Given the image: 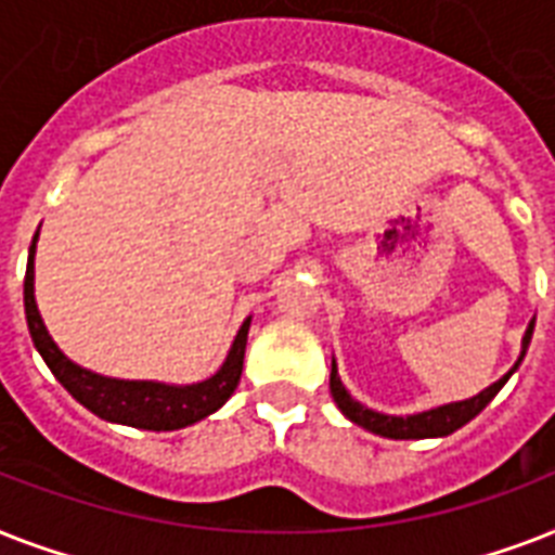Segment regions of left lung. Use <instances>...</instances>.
Wrapping results in <instances>:
<instances>
[{
  "label": "left lung",
  "mask_w": 555,
  "mask_h": 555,
  "mask_svg": "<svg viewBox=\"0 0 555 555\" xmlns=\"http://www.w3.org/2000/svg\"><path fill=\"white\" fill-rule=\"evenodd\" d=\"M535 328V317L527 325L525 337H521V354H518L516 365L504 374L501 379H495L492 386H487L483 391H478L475 397H466V400H455V403H443L435 405V409H426V412H414V414H383L374 412L369 405H363L360 400L348 395V388L343 386V379L337 374V360L331 357V397L334 403L339 405V412L346 414L348 421L363 426L365 431H374L379 438H391V440H423V438H447L452 431H457L461 426L473 421L475 414H481L490 400L499 395L504 383H507L516 369L525 360L527 348H530V339H533Z\"/></svg>",
  "instance_id": "8db88e82"
}]
</instances>
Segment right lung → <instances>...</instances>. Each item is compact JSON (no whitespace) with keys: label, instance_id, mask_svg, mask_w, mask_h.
<instances>
[{"label":"right lung","instance_id":"right-lung-1","mask_svg":"<svg viewBox=\"0 0 555 555\" xmlns=\"http://www.w3.org/2000/svg\"><path fill=\"white\" fill-rule=\"evenodd\" d=\"M37 238L39 230L34 233L28 250V270H25V320H28L30 339L39 357L46 360L68 395L98 414L108 423H124L134 429L146 431H176L192 426V423L204 421L207 414L218 412L221 405L230 400V395L242 379L244 365V348H247V331H250V317L242 322V328L235 334L233 346L227 351L221 369L212 377L201 379V383H158V379H117L103 377L98 371L82 369L74 360L60 351L51 334H48L46 322L39 317L37 296H34V256H37Z\"/></svg>","mask_w":555,"mask_h":555}]
</instances>
